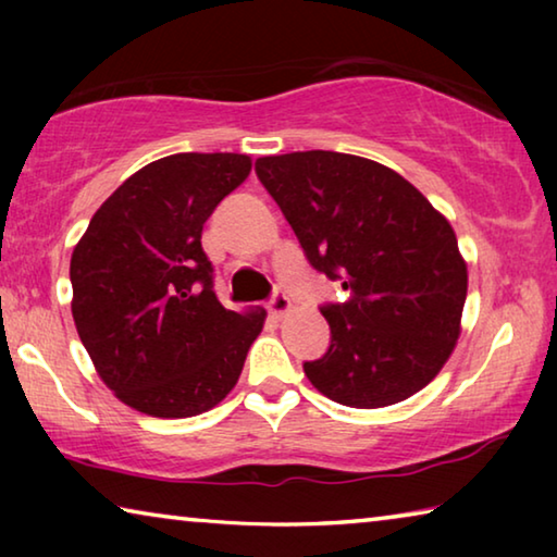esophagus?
<instances>
[{
  "instance_id": "34e87169",
  "label": "esophagus",
  "mask_w": 557,
  "mask_h": 557,
  "mask_svg": "<svg viewBox=\"0 0 557 557\" xmlns=\"http://www.w3.org/2000/svg\"><path fill=\"white\" fill-rule=\"evenodd\" d=\"M268 309H270L272 317L282 319L285 314H289L292 301H289V297L285 295V292H275V295H272V299L268 301Z\"/></svg>"
}]
</instances>
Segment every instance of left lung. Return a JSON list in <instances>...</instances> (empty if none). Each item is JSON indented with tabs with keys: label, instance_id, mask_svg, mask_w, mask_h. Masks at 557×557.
Here are the masks:
<instances>
[{
	"label": "left lung",
	"instance_id": "left-lung-1",
	"mask_svg": "<svg viewBox=\"0 0 557 557\" xmlns=\"http://www.w3.org/2000/svg\"><path fill=\"white\" fill-rule=\"evenodd\" d=\"M256 172L312 268L342 280L322 314L332 344L305 373L348 408H385L435 379L457 346L467 262L449 221L408 178L373 159L260 157Z\"/></svg>",
	"mask_w": 557,
	"mask_h": 557
}]
</instances>
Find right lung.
Returning <instances> with one entry per match:
<instances>
[{"label": "right lung", "instance_id": "right-lung-1", "mask_svg": "<svg viewBox=\"0 0 557 557\" xmlns=\"http://www.w3.org/2000/svg\"><path fill=\"white\" fill-rule=\"evenodd\" d=\"M252 169L248 154L157 159L112 191L71 256V312L102 383L152 418H194L240 379L268 312L225 309L203 223Z\"/></svg>", "mask_w": 557, "mask_h": 557}]
</instances>
